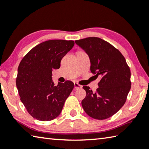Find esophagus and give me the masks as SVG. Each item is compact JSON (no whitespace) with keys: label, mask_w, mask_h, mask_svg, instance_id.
I'll return each instance as SVG.
<instances>
[{"label":"esophagus","mask_w":149,"mask_h":149,"mask_svg":"<svg viewBox=\"0 0 149 149\" xmlns=\"http://www.w3.org/2000/svg\"><path fill=\"white\" fill-rule=\"evenodd\" d=\"M74 90H79L82 88V86L80 85L79 84H78L77 82H74Z\"/></svg>","instance_id":"1"}]
</instances>
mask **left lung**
Returning <instances> with one entry per match:
<instances>
[{
    "label": "left lung",
    "instance_id": "1",
    "mask_svg": "<svg viewBox=\"0 0 149 149\" xmlns=\"http://www.w3.org/2000/svg\"><path fill=\"white\" fill-rule=\"evenodd\" d=\"M86 52L90 60V70L101 79L95 92L83 86L86 92L82 106L88 116L104 120L116 113L126 103L131 88V72L126 59L118 49L98 37L75 40Z\"/></svg>",
    "mask_w": 149,
    "mask_h": 149
}]
</instances>
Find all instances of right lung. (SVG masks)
Wrapping results in <instances>:
<instances>
[{
  "instance_id": "add662e5",
  "label": "right lung",
  "mask_w": 149,
  "mask_h": 149,
  "mask_svg": "<svg viewBox=\"0 0 149 149\" xmlns=\"http://www.w3.org/2000/svg\"><path fill=\"white\" fill-rule=\"evenodd\" d=\"M74 44L73 40L43 42L31 49L21 61L16 86L21 101L34 118L50 121L61 113L74 83L67 80L56 86L52 81V70L59 69L62 58Z\"/></svg>"
}]
</instances>
